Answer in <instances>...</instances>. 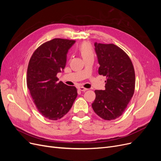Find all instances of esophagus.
<instances>
[{"mask_svg": "<svg viewBox=\"0 0 161 161\" xmlns=\"http://www.w3.org/2000/svg\"><path fill=\"white\" fill-rule=\"evenodd\" d=\"M79 90L80 91L85 92V91L88 90V89H86V88H85V87H82V86H79Z\"/></svg>", "mask_w": 161, "mask_h": 161, "instance_id": "obj_1", "label": "esophagus"}]
</instances>
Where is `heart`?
<instances>
[{
  "label": "heart",
  "mask_w": 161,
  "mask_h": 161,
  "mask_svg": "<svg viewBox=\"0 0 161 161\" xmlns=\"http://www.w3.org/2000/svg\"><path fill=\"white\" fill-rule=\"evenodd\" d=\"M79 50L83 59L86 57L94 56L93 50H92V47L89 42L82 43L79 47Z\"/></svg>",
  "instance_id": "1"
}]
</instances>
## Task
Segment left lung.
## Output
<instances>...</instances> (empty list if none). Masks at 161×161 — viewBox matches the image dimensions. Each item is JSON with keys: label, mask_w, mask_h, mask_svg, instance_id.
<instances>
[{"label": "left lung", "mask_w": 161, "mask_h": 161, "mask_svg": "<svg viewBox=\"0 0 161 161\" xmlns=\"http://www.w3.org/2000/svg\"><path fill=\"white\" fill-rule=\"evenodd\" d=\"M100 65L99 74L105 76V90L95 91L92 108L101 118L115 119L122 115L135 89V72L129 56L117 46L95 43Z\"/></svg>", "instance_id": "obj_1"}]
</instances>
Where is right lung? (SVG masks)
I'll list each match as a JSON object with an SVG mask.
<instances>
[{
	"mask_svg": "<svg viewBox=\"0 0 161 161\" xmlns=\"http://www.w3.org/2000/svg\"><path fill=\"white\" fill-rule=\"evenodd\" d=\"M75 40L56 38L43 43L29 62L27 85L40 113L51 120L66 115L77 97L75 86L58 81L56 75L64 69L67 53Z\"/></svg>",
	"mask_w": 161,
	"mask_h": 161,
	"instance_id": "add662e5",
	"label": "right lung"
}]
</instances>
